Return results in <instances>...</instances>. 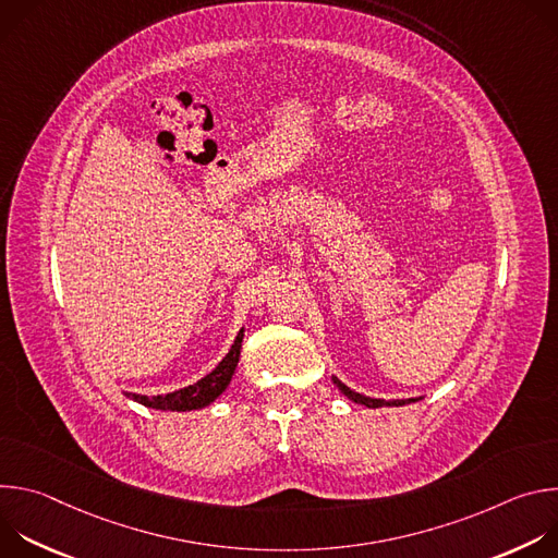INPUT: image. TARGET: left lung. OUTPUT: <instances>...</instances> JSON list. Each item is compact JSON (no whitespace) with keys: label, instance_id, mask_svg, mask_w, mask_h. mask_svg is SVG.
<instances>
[{"label":"left lung","instance_id":"1","mask_svg":"<svg viewBox=\"0 0 558 558\" xmlns=\"http://www.w3.org/2000/svg\"><path fill=\"white\" fill-rule=\"evenodd\" d=\"M333 384L349 397V400H353L355 404H362V407H368V409H381V407H404V404H413V402H417V400H390V402H386V400H373V397H366V395H360V392H355V390H351L347 384H342L338 377H333Z\"/></svg>","mask_w":558,"mask_h":558}]
</instances>
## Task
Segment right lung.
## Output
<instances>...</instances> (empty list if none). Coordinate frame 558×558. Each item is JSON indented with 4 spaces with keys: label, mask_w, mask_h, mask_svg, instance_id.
I'll return each mask as SVG.
<instances>
[{
    "label": "right lung",
    "mask_w": 558,
    "mask_h": 558,
    "mask_svg": "<svg viewBox=\"0 0 558 558\" xmlns=\"http://www.w3.org/2000/svg\"><path fill=\"white\" fill-rule=\"evenodd\" d=\"M243 329L238 331L229 353L222 357V362L203 379H198L196 384H190L181 390L168 392V395H136V392H125L130 400L147 407V409H156V411H196V409H205L209 407L220 392H225V388L231 381V375L238 366V357H241V347H243Z\"/></svg>",
    "instance_id": "1"
}]
</instances>
